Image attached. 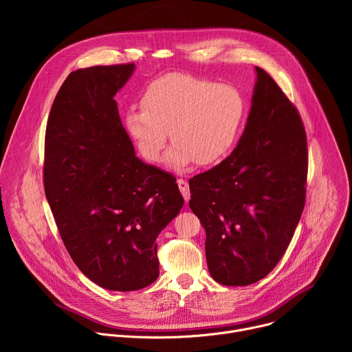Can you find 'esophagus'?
I'll return each instance as SVG.
<instances>
[{"label":"esophagus","instance_id":"esophagus-1","mask_svg":"<svg viewBox=\"0 0 352 352\" xmlns=\"http://www.w3.org/2000/svg\"><path fill=\"white\" fill-rule=\"evenodd\" d=\"M177 184H178V186H179V190H181V193H182L184 199H185V200H189V197H190V192H189V185H188L186 179H184V178H178Z\"/></svg>","mask_w":352,"mask_h":352}]
</instances>
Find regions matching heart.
Here are the masks:
<instances>
[{"mask_svg":"<svg viewBox=\"0 0 352 352\" xmlns=\"http://www.w3.org/2000/svg\"><path fill=\"white\" fill-rule=\"evenodd\" d=\"M143 107H131L125 128L139 153L150 163L160 162L168 132L175 143L170 164L189 162L209 166L230 152L245 117V100L228 83L174 72L150 82L142 96Z\"/></svg>","mask_w":352,"mask_h":352,"instance_id":"heart-1","label":"heart"}]
</instances>
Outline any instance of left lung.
<instances>
[{"mask_svg":"<svg viewBox=\"0 0 352 352\" xmlns=\"http://www.w3.org/2000/svg\"><path fill=\"white\" fill-rule=\"evenodd\" d=\"M258 82L234 152L189 179V208L206 231V259L223 285H249L283 258L304 212L307 132L296 107L256 67Z\"/></svg>","mask_w":352,"mask_h":352,"instance_id":"1","label":"left lung"}]
</instances>
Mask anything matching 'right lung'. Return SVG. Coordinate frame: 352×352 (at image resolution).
<instances>
[{"instance_id": "1", "label": "right lung", "mask_w": 352, "mask_h": 352, "mask_svg": "<svg viewBox=\"0 0 352 352\" xmlns=\"http://www.w3.org/2000/svg\"><path fill=\"white\" fill-rule=\"evenodd\" d=\"M135 64L71 72L50 111L43 182L69 256L97 285L135 291L159 277L156 238L179 213L177 178L135 156L116 93Z\"/></svg>"}]
</instances>
